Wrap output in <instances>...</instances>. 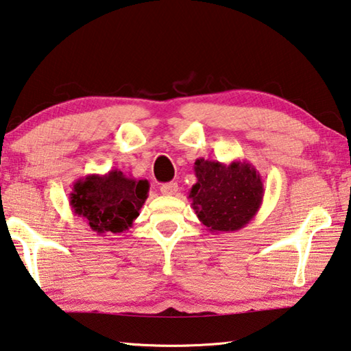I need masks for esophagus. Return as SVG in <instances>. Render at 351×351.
Instances as JSON below:
<instances>
[{
  "label": "esophagus",
  "instance_id": "obj_1",
  "mask_svg": "<svg viewBox=\"0 0 351 351\" xmlns=\"http://www.w3.org/2000/svg\"><path fill=\"white\" fill-rule=\"evenodd\" d=\"M178 192V184L176 182H167V184H162L161 186V193L165 195V197H171V195H175Z\"/></svg>",
  "mask_w": 351,
  "mask_h": 351
}]
</instances>
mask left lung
I'll return each mask as SVG.
<instances>
[{"label": "left lung", "instance_id": "left-lung-1", "mask_svg": "<svg viewBox=\"0 0 351 351\" xmlns=\"http://www.w3.org/2000/svg\"><path fill=\"white\" fill-rule=\"evenodd\" d=\"M197 184L190 189L193 210L210 232H234L251 221L263 203V181L247 161H195Z\"/></svg>", "mask_w": 351, "mask_h": 351}]
</instances>
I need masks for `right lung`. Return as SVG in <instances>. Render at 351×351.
Instances as JSON below:
<instances>
[{"label":"right lung","mask_w":351,"mask_h":351,"mask_svg":"<svg viewBox=\"0 0 351 351\" xmlns=\"http://www.w3.org/2000/svg\"><path fill=\"white\" fill-rule=\"evenodd\" d=\"M148 189L147 180H134L121 170L88 175L74 182L69 206L97 235L121 234L139 217Z\"/></svg>","instance_id":"right-lung-1"}]
</instances>
